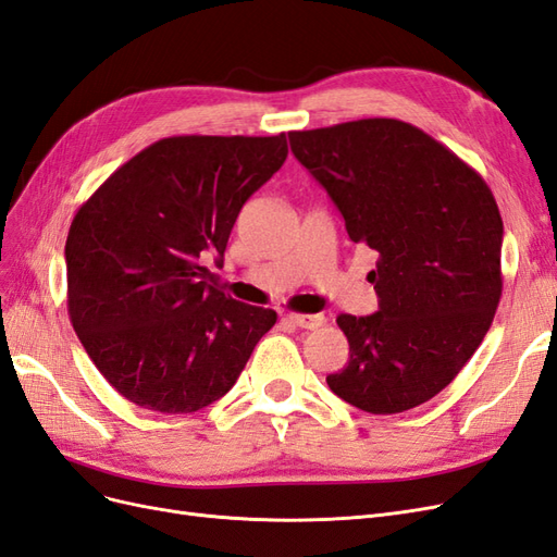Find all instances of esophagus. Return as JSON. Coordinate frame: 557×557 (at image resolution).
Returning a JSON list of instances; mask_svg holds the SVG:
<instances>
[{
	"mask_svg": "<svg viewBox=\"0 0 557 557\" xmlns=\"http://www.w3.org/2000/svg\"><path fill=\"white\" fill-rule=\"evenodd\" d=\"M288 320L301 330H318V327L325 325L323 313H290Z\"/></svg>",
	"mask_w": 557,
	"mask_h": 557,
	"instance_id": "esophagus-1",
	"label": "esophagus"
}]
</instances>
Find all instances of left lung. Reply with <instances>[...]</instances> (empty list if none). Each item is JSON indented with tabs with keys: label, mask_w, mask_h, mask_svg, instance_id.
Here are the masks:
<instances>
[{
	"label": "left lung",
	"mask_w": 557,
	"mask_h": 557,
	"mask_svg": "<svg viewBox=\"0 0 557 557\" xmlns=\"http://www.w3.org/2000/svg\"><path fill=\"white\" fill-rule=\"evenodd\" d=\"M350 242L376 250L372 315L336 318L348 364L334 395L401 413L440 395L474 356L502 297L504 225L485 181L430 134L395 117L288 132Z\"/></svg>",
	"instance_id": "1"
}]
</instances>
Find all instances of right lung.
I'll return each instance as SVG.
<instances>
[{
    "label": "right lung",
    "instance_id": "1",
    "mask_svg": "<svg viewBox=\"0 0 557 557\" xmlns=\"http://www.w3.org/2000/svg\"><path fill=\"white\" fill-rule=\"evenodd\" d=\"M288 158L276 137H170L115 170L74 215L66 305L90 360L141 409L193 413L237 383L276 311L209 283L248 197Z\"/></svg>",
    "mask_w": 557,
    "mask_h": 557
}]
</instances>
